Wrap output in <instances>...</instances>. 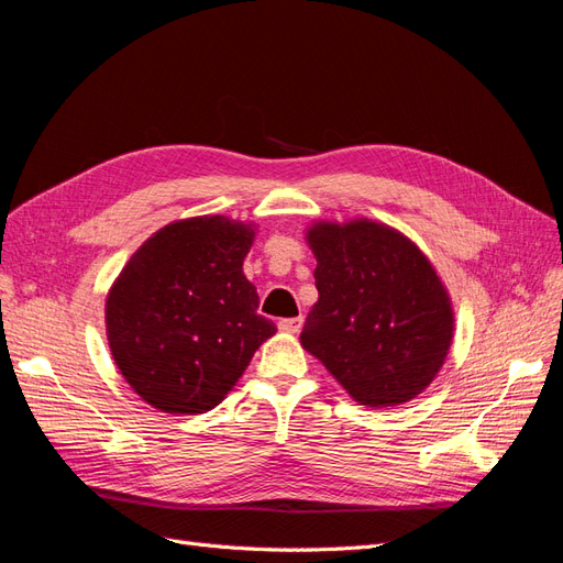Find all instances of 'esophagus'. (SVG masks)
Wrapping results in <instances>:
<instances>
[{
    "instance_id": "34e87169",
    "label": "esophagus",
    "mask_w": 563,
    "mask_h": 563,
    "mask_svg": "<svg viewBox=\"0 0 563 563\" xmlns=\"http://www.w3.org/2000/svg\"><path fill=\"white\" fill-rule=\"evenodd\" d=\"M302 329V317H291L279 321V331L284 333H298Z\"/></svg>"
}]
</instances>
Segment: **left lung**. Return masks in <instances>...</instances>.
<instances>
[{"label": "left lung", "mask_w": 563, "mask_h": 563, "mask_svg": "<svg viewBox=\"0 0 563 563\" xmlns=\"http://www.w3.org/2000/svg\"><path fill=\"white\" fill-rule=\"evenodd\" d=\"M319 300L300 343L362 406L416 399L444 364L453 308L424 253L383 223H314Z\"/></svg>", "instance_id": "left-lung-1"}]
</instances>
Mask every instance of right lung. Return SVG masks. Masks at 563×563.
<instances>
[{"mask_svg": "<svg viewBox=\"0 0 563 563\" xmlns=\"http://www.w3.org/2000/svg\"><path fill=\"white\" fill-rule=\"evenodd\" d=\"M253 225L199 216L162 228L131 255L106 300L112 360L164 413L211 411L277 327L244 277Z\"/></svg>", "mask_w": 563, "mask_h": 563, "instance_id": "obj_1", "label": "right lung"}]
</instances>
